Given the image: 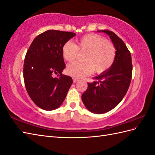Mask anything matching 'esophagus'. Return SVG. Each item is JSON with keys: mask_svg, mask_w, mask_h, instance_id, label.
<instances>
[{"mask_svg": "<svg viewBox=\"0 0 155 155\" xmlns=\"http://www.w3.org/2000/svg\"><path fill=\"white\" fill-rule=\"evenodd\" d=\"M72 81H73V83H77V82L78 81V79H77V78H72Z\"/></svg>", "mask_w": 155, "mask_h": 155, "instance_id": "1", "label": "esophagus"}]
</instances>
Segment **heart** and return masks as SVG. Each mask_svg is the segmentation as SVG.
Segmentation results:
<instances>
[{
	"instance_id": "1",
	"label": "heart",
	"mask_w": 155,
	"mask_h": 155,
	"mask_svg": "<svg viewBox=\"0 0 155 155\" xmlns=\"http://www.w3.org/2000/svg\"><path fill=\"white\" fill-rule=\"evenodd\" d=\"M80 52H86L84 62H75L68 65L67 72L74 78H83L94 71L102 74L107 71L116 58V49L111 42L102 36L91 33L77 41V45L67 41L62 48V57L68 62H73Z\"/></svg>"
}]
</instances>
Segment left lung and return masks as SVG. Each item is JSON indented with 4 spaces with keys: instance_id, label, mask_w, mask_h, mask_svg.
Here are the masks:
<instances>
[{
    "instance_id": "obj_1",
    "label": "left lung",
    "mask_w": 155,
    "mask_h": 155,
    "mask_svg": "<svg viewBox=\"0 0 155 155\" xmlns=\"http://www.w3.org/2000/svg\"><path fill=\"white\" fill-rule=\"evenodd\" d=\"M98 31L109 36L116 49V58L107 71L88 83L82 101L92 113L103 114L117 107L126 94L132 78L133 64L130 52L122 39L110 31Z\"/></svg>"
}]
</instances>
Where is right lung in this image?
I'll return each instance as SVG.
<instances>
[{"label":"right lung","mask_w":155,"mask_h":155,"mask_svg":"<svg viewBox=\"0 0 155 155\" xmlns=\"http://www.w3.org/2000/svg\"><path fill=\"white\" fill-rule=\"evenodd\" d=\"M75 35L71 32L47 31L34 39L27 52L23 68L25 87L31 100L42 109L52 110L60 107L72 84L71 77L62 74L65 68L62 48Z\"/></svg>","instance_id":"obj_1"}]
</instances>
